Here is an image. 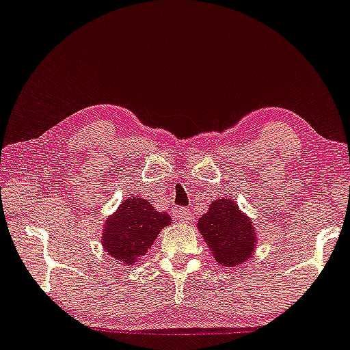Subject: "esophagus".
Instances as JSON below:
<instances>
[{"mask_svg": "<svg viewBox=\"0 0 350 350\" xmlns=\"http://www.w3.org/2000/svg\"><path fill=\"white\" fill-rule=\"evenodd\" d=\"M172 215H174L176 219L183 221V223H189V221L192 219V213H190V210H187V208H185V206L176 208L174 213H172Z\"/></svg>", "mask_w": 350, "mask_h": 350, "instance_id": "esophagus-1", "label": "esophagus"}]
</instances>
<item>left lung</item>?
Returning a JSON list of instances; mask_svg holds the SVG:
<instances>
[{"label":"left lung","mask_w":350,"mask_h":350,"mask_svg":"<svg viewBox=\"0 0 350 350\" xmlns=\"http://www.w3.org/2000/svg\"><path fill=\"white\" fill-rule=\"evenodd\" d=\"M197 226L211 255L223 267H237L254 254L255 232L250 219L229 198L211 203Z\"/></svg>","instance_id":"8db88e82"}]
</instances>
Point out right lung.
Here are the masks:
<instances>
[{"mask_svg": "<svg viewBox=\"0 0 350 350\" xmlns=\"http://www.w3.org/2000/svg\"><path fill=\"white\" fill-rule=\"evenodd\" d=\"M170 223V215L154 210L148 200L127 198L106 219L101 236L103 249L122 265H134L147 254L161 229Z\"/></svg>", "mask_w": 350, "mask_h": 350, "instance_id": "1", "label": "right lung"}]
</instances>
